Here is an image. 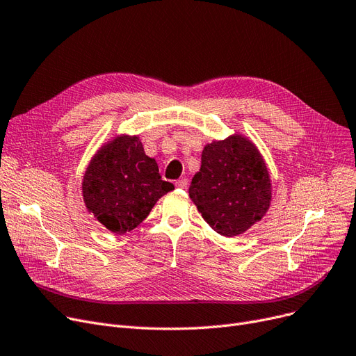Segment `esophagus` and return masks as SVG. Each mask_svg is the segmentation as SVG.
Masks as SVG:
<instances>
[{"instance_id": "obj_1", "label": "esophagus", "mask_w": 356, "mask_h": 356, "mask_svg": "<svg viewBox=\"0 0 356 356\" xmlns=\"http://www.w3.org/2000/svg\"><path fill=\"white\" fill-rule=\"evenodd\" d=\"M188 186H189L188 179H180L176 181V188H179V189H188Z\"/></svg>"}]
</instances>
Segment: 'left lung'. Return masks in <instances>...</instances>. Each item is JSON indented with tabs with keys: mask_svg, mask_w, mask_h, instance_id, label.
<instances>
[{
	"mask_svg": "<svg viewBox=\"0 0 356 356\" xmlns=\"http://www.w3.org/2000/svg\"><path fill=\"white\" fill-rule=\"evenodd\" d=\"M189 197L209 227L223 236L248 231L271 207V177L258 147L234 133L203 147Z\"/></svg>",
	"mask_w": 356,
	"mask_h": 356,
	"instance_id": "8db88e82",
	"label": "left lung"
}]
</instances>
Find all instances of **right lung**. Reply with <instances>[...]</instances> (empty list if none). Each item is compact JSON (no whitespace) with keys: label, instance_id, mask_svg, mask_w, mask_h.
Returning a JSON list of instances; mask_svg holds the SVG:
<instances>
[{"label":"right lung","instance_id":"obj_1","mask_svg":"<svg viewBox=\"0 0 356 356\" xmlns=\"http://www.w3.org/2000/svg\"><path fill=\"white\" fill-rule=\"evenodd\" d=\"M175 189L161 180L154 159L144 153L138 136L118 134L92 156L82 197L89 213L114 234H127L148 216L157 200Z\"/></svg>","mask_w":356,"mask_h":356}]
</instances>
